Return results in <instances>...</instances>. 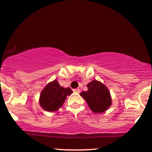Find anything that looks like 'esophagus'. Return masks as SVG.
Instances as JSON below:
<instances>
[{"mask_svg": "<svg viewBox=\"0 0 152 152\" xmlns=\"http://www.w3.org/2000/svg\"><path fill=\"white\" fill-rule=\"evenodd\" d=\"M73 91L74 92H77V93H80L81 92V90L79 89V88H74V89H73Z\"/></svg>", "mask_w": 152, "mask_h": 152, "instance_id": "obj_1", "label": "esophagus"}]
</instances>
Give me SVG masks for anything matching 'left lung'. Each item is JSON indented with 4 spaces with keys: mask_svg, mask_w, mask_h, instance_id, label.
Returning <instances> with one entry per match:
<instances>
[{
    "mask_svg": "<svg viewBox=\"0 0 152 152\" xmlns=\"http://www.w3.org/2000/svg\"><path fill=\"white\" fill-rule=\"evenodd\" d=\"M88 90L82 91L80 95L86 100L94 113H102L109 108L111 99L109 91L102 83L94 80L87 84Z\"/></svg>",
    "mask_w": 152,
    "mask_h": 152,
    "instance_id": "8db88e82",
    "label": "left lung"
}]
</instances>
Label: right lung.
<instances>
[{
  "label": "right lung",
  "instance_id": "obj_1",
  "mask_svg": "<svg viewBox=\"0 0 152 152\" xmlns=\"http://www.w3.org/2000/svg\"><path fill=\"white\" fill-rule=\"evenodd\" d=\"M73 93L70 88H63L56 80L48 83L40 96V105L47 111H56L65 102L66 96Z\"/></svg>",
  "mask_w": 152,
  "mask_h": 152
}]
</instances>
